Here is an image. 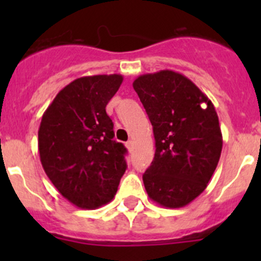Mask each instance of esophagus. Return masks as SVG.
Masks as SVG:
<instances>
[{"instance_id":"obj_1","label":"esophagus","mask_w":261,"mask_h":261,"mask_svg":"<svg viewBox=\"0 0 261 261\" xmlns=\"http://www.w3.org/2000/svg\"><path fill=\"white\" fill-rule=\"evenodd\" d=\"M125 145H126V147H127V149H128V151H131V150H133V141H131V140H128L127 143L125 144Z\"/></svg>"}]
</instances>
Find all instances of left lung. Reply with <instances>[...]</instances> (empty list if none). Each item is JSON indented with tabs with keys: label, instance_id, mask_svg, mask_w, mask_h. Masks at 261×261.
<instances>
[{
	"label": "left lung",
	"instance_id": "obj_1",
	"mask_svg": "<svg viewBox=\"0 0 261 261\" xmlns=\"http://www.w3.org/2000/svg\"><path fill=\"white\" fill-rule=\"evenodd\" d=\"M133 87L149 116L156 147L143 175L147 196L168 208L187 206L206 189L221 156L215 106L193 82L173 70L140 75Z\"/></svg>",
	"mask_w": 261,
	"mask_h": 261
}]
</instances>
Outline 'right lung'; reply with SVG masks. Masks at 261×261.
<instances>
[{
	"instance_id": "obj_1",
	"label": "right lung",
	"mask_w": 261,
	"mask_h": 261,
	"mask_svg": "<svg viewBox=\"0 0 261 261\" xmlns=\"http://www.w3.org/2000/svg\"><path fill=\"white\" fill-rule=\"evenodd\" d=\"M123 77H82L65 86L44 112L39 154L46 175L70 203L94 210L111 202L125 173L126 147L114 140L106 114Z\"/></svg>"
}]
</instances>
